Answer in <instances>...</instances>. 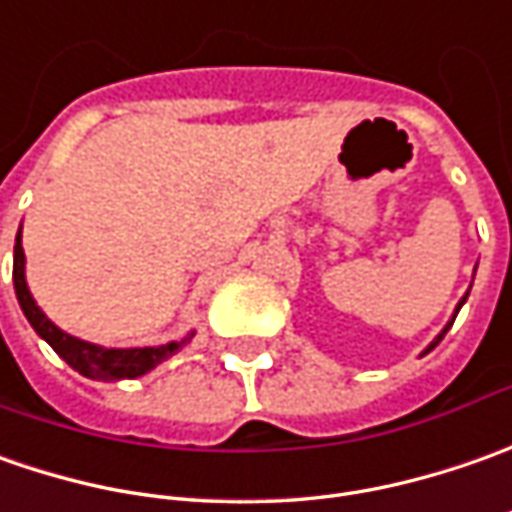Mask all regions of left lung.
I'll return each instance as SVG.
<instances>
[{
    "label": "left lung",
    "mask_w": 512,
    "mask_h": 512,
    "mask_svg": "<svg viewBox=\"0 0 512 512\" xmlns=\"http://www.w3.org/2000/svg\"><path fill=\"white\" fill-rule=\"evenodd\" d=\"M465 300H467V294H465V297H462V303H465ZM462 303H459V306H456V314H459V309H462ZM456 314H453V320H456ZM453 320H450L448 326H445V331H442V334H439V337H436V340H433V343L428 345V348H425V354H428V351H433V348H436V345H439V340H442V337H445V334H448V328L453 326Z\"/></svg>",
    "instance_id": "1"
}]
</instances>
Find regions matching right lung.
<instances>
[{"mask_svg": "<svg viewBox=\"0 0 512 512\" xmlns=\"http://www.w3.org/2000/svg\"><path fill=\"white\" fill-rule=\"evenodd\" d=\"M13 289L19 297V306L25 311L27 323L33 326V331L45 340L59 357H62L70 368H76L79 374L90 379H104V382H115V379H135L144 377L147 371H152L158 362H164L172 354H178L192 334L184 340H172L167 345H155V348H104L96 343H84L79 337L64 334L62 328L53 326L45 317V311L36 306L33 294L27 289L25 280V249H22V229L16 235V246H13Z\"/></svg>", "mask_w": 512, "mask_h": 512, "instance_id": "add662e5", "label": "right lung"}]
</instances>
